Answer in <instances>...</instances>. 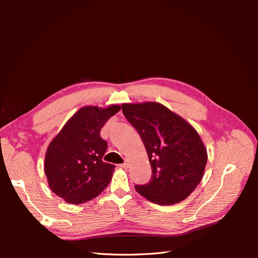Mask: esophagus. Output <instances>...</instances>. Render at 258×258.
<instances>
[{
  "label": "esophagus",
  "mask_w": 258,
  "mask_h": 258,
  "mask_svg": "<svg viewBox=\"0 0 258 258\" xmlns=\"http://www.w3.org/2000/svg\"><path fill=\"white\" fill-rule=\"evenodd\" d=\"M120 167H121V168H123V169H127V168L129 167V163H128V161L126 160V161H124L123 163H121Z\"/></svg>",
  "instance_id": "esophagus-1"
}]
</instances>
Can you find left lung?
<instances>
[{"mask_svg":"<svg viewBox=\"0 0 258 258\" xmlns=\"http://www.w3.org/2000/svg\"><path fill=\"white\" fill-rule=\"evenodd\" d=\"M122 113L141 137L152 167L151 181L136 190L156 205H175L200 183L208 160L198 132L157 102L124 103Z\"/></svg>","mask_w":258,"mask_h":258,"instance_id":"left-lung-1","label":"left lung"}]
</instances>
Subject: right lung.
<instances>
[{
  "label": "right lung",
  "instance_id": "right-lung-1",
  "mask_svg": "<svg viewBox=\"0 0 258 258\" xmlns=\"http://www.w3.org/2000/svg\"><path fill=\"white\" fill-rule=\"evenodd\" d=\"M119 110V105L82 107L48 145L44 167L48 185L69 204L96 198L111 182L115 166L102 161L107 143L100 131Z\"/></svg>",
  "mask_w": 258,
  "mask_h": 258
}]
</instances>
